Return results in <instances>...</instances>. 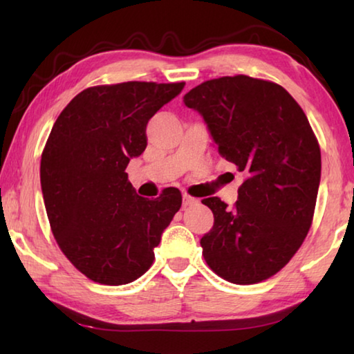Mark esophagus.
Masks as SVG:
<instances>
[{
	"label": "esophagus",
	"mask_w": 354,
	"mask_h": 354,
	"mask_svg": "<svg viewBox=\"0 0 354 354\" xmlns=\"http://www.w3.org/2000/svg\"><path fill=\"white\" fill-rule=\"evenodd\" d=\"M195 203H198V200L194 198V196H190V195H184V196H183V206H184V207L195 205Z\"/></svg>",
	"instance_id": "34e87169"
}]
</instances>
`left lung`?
Returning a JSON list of instances; mask_svg holds the SVG:
<instances>
[{
	"label": "left lung",
	"mask_w": 354,
	"mask_h": 354,
	"mask_svg": "<svg viewBox=\"0 0 354 354\" xmlns=\"http://www.w3.org/2000/svg\"><path fill=\"white\" fill-rule=\"evenodd\" d=\"M198 111L218 154L245 173L236 205L201 203L214 214L201 237L212 272L232 284L278 273L313 225L322 156L306 113L279 84L236 75L205 81L184 95Z\"/></svg>",
	"instance_id": "left-lung-1"
}]
</instances>
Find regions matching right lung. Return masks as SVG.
Returning a JSON list of instances; mask_svg holds the SVG:
<instances>
[{"label":"right lung","instance_id":"obj_1","mask_svg":"<svg viewBox=\"0 0 354 354\" xmlns=\"http://www.w3.org/2000/svg\"><path fill=\"white\" fill-rule=\"evenodd\" d=\"M185 82L129 81L88 87L57 117L41 153L40 184L56 242L95 283H133L154 261V248L183 196L136 194L124 171L147 148V123Z\"/></svg>","mask_w":354,"mask_h":354}]
</instances>
